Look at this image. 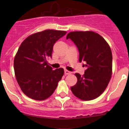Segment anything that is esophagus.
Instances as JSON below:
<instances>
[{
    "instance_id": "esophagus-1",
    "label": "esophagus",
    "mask_w": 129,
    "mask_h": 129,
    "mask_svg": "<svg viewBox=\"0 0 129 129\" xmlns=\"http://www.w3.org/2000/svg\"><path fill=\"white\" fill-rule=\"evenodd\" d=\"M64 73H65V75H70V74H71V72L67 71V70H65Z\"/></svg>"
}]
</instances>
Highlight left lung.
<instances>
[{
  "instance_id": "8db88e82",
  "label": "left lung",
  "mask_w": 129,
  "mask_h": 129,
  "mask_svg": "<svg viewBox=\"0 0 129 129\" xmlns=\"http://www.w3.org/2000/svg\"><path fill=\"white\" fill-rule=\"evenodd\" d=\"M79 51V62L84 61L85 74L75 73L77 84L71 89L82 101H91L101 95L107 87L112 74L111 49L103 37L92 31H75L67 34Z\"/></svg>"
}]
</instances>
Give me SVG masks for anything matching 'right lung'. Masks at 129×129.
<instances>
[{"label":"right lung","mask_w":129,"mask_h":129,"mask_svg":"<svg viewBox=\"0 0 129 129\" xmlns=\"http://www.w3.org/2000/svg\"><path fill=\"white\" fill-rule=\"evenodd\" d=\"M67 32L45 30L30 35L22 42L14 61L15 75L27 97L44 101L52 95L64 74L62 68L53 70L47 59L53 46Z\"/></svg>","instance_id":"obj_1"}]
</instances>
